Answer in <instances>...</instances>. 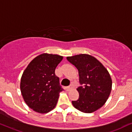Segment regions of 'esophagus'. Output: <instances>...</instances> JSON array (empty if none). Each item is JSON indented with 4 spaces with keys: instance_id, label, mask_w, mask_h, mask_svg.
Returning <instances> with one entry per match:
<instances>
[{
    "instance_id": "1",
    "label": "esophagus",
    "mask_w": 132,
    "mask_h": 132,
    "mask_svg": "<svg viewBox=\"0 0 132 132\" xmlns=\"http://www.w3.org/2000/svg\"><path fill=\"white\" fill-rule=\"evenodd\" d=\"M71 89V87H66V88H65V90H66V91H69Z\"/></svg>"
}]
</instances>
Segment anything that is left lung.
Listing matches in <instances>:
<instances>
[{
    "label": "left lung",
    "instance_id": "left-lung-1",
    "mask_svg": "<svg viewBox=\"0 0 132 132\" xmlns=\"http://www.w3.org/2000/svg\"><path fill=\"white\" fill-rule=\"evenodd\" d=\"M68 61L76 66L79 72L77 88L79 99L72 101L73 106L80 111L92 113L105 104L112 89V79L107 69L92 55L79 54L67 56Z\"/></svg>",
    "mask_w": 132,
    "mask_h": 132
}]
</instances>
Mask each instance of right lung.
<instances>
[{"label": "right lung", "mask_w": 132, "mask_h": 132, "mask_svg": "<svg viewBox=\"0 0 132 132\" xmlns=\"http://www.w3.org/2000/svg\"><path fill=\"white\" fill-rule=\"evenodd\" d=\"M63 58L58 55L40 54L30 62L22 74L20 90L24 101L38 113H47L56 105L63 89L55 71Z\"/></svg>", "instance_id": "right-lung-1"}]
</instances>
